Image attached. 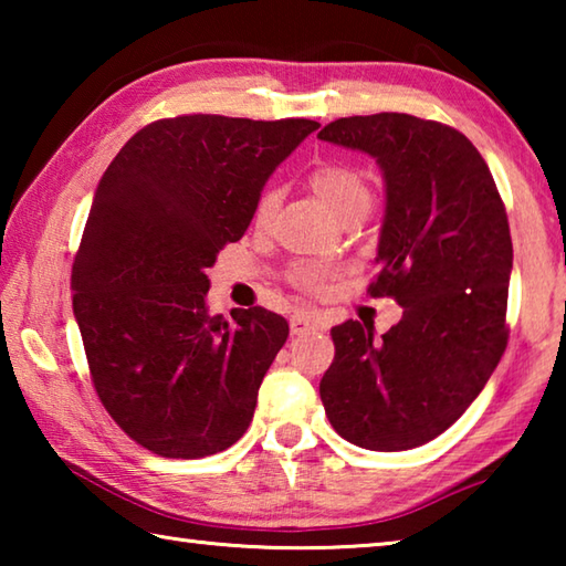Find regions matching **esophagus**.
I'll list each match as a JSON object with an SVG mask.
<instances>
[{
    "label": "esophagus",
    "instance_id": "esophagus-1",
    "mask_svg": "<svg viewBox=\"0 0 566 566\" xmlns=\"http://www.w3.org/2000/svg\"><path fill=\"white\" fill-rule=\"evenodd\" d=\"M290 327H292V334H304L310 329H317V319H314V314L310 312H296L292 314Z\"/></svg>",
    "mask_w": 566,
    "mask_h": 566
}]
</instances>
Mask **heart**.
I'll list each match as a JSON object with an SVG mask.
<instances>
[{
	"label": "heart",
	"instance_id": "heart-1",
	"mask_svg": "<svg viewBox=\"0 0 566 566\" xmlns=\"http://www.w3.org/2000/svg\"><path fill=\"white\" fill-rule=\"evenodd\" d=\"M306 181L324 205L339 219H354L364 214L371 205V187L367 175L347 161H322L314 167ZM280 205V189L266 187L254 202V222L266 224ZM332 280V270L322 264H300L290 272V282L304 292H322Z\"/></svg>",
	"mask_w": 566,
	"mask_h": 566
}]
</instances>
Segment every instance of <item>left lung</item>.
<instances>
[{
  "label": "left lung",
  "mask_w": 566,
  "mask_h": 566,
  "mask_svg": "<svg viewBox=\"0 0 566 566\" xmlns=\"http://www.w3.org/2000/svg\"><path fill=\"white\" fill-rule=\"evenodd\" d=\"M317 137L381 167V272L367 292L405 306L381 337L354 319L332 327L319 397L347 442L405 452L464 415L506 349V209L476 147L442 122L379 112L334 119Z\"/></svg>",
  "instance_id": "1"
}]
</instances>
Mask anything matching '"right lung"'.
Instances as JSON below:
<instances>
[{
	"label": "right lung",
	"mask_w": 566,
	"mask_h": 566,
	"mask_svg": "<svg viewBox=\"0 0 566 566\" xmlns=\"http://www.w3.org/2000/svg\"><path fill=\"white\" fill-rule=\"evenodd\" d=\"M317 127L157 119L99 179L72 264L74 317L99 401L151 454L209 457L247 432L290 324L264 306L209 317L205 270L242 239L264 181Z\"/></svg>",
	"instance_id": "right-lung-1"
}]
</instances>
